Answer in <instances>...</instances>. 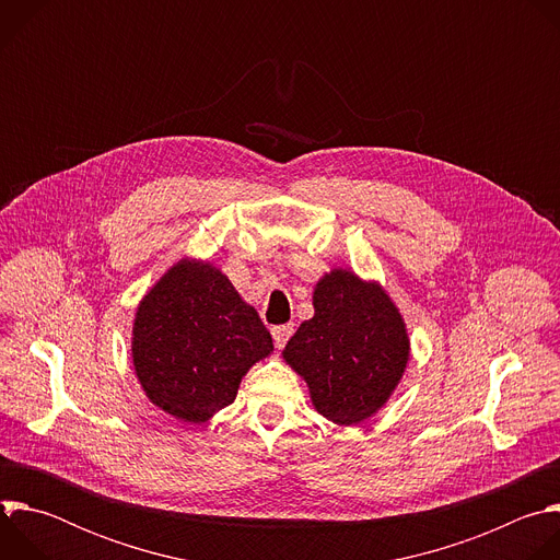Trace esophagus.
Listing matches in <instances>:
<instances>
[{
  "mask_svg": "<svg viewBox=\"0 0 560 560\" xmlns=\"http://www.w3.org/2000/svg\"><path fill=\"white\" fill-rule=\"evenodd\" d=\"M292 332H294L292 324H285V326H275V328H272V339H275V346H277V348H283V346L288 343V339L292 337Z\"/></svg>",
  "mask_w": 560,
  "mask_h": 560,
  "instance_id": "esophagus-1",
  "label": "esophagus"
}]
</instances>
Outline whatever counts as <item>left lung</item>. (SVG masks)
I'll list each match as a JSON object with an SVG mask.
<instances>
[{"instance_id":"8db88e82","label":"left lung","mask_w":560,"mask_h":560,"mask_svg":"<svg viewBox=\"0 0 560 560\" xmlns=\"http://www.w3.org/2000/svg\"><path fill=\"white\" fill-rule=\"evenodd\" d=\"M314 316L303 322L283 359L305 378L312 406L332 423L352 425L385 406L404 376L410 339L378 283L332 270L314 288Z\"/></svg>"}]
</instances>
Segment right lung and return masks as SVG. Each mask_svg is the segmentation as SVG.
I'll return each mask as SVG.
<instances>
[{
	"mask_svg": "<svg viewBox=\"0 0 560 560\" xmlns=\"http://www.w3.org/2000/svg\"><path fill=\"white\" fill-rule=\"evenodd\" d=\"M270 352L257 310L210 264L179 261L135 314L137 378L156 408L186 423L230 406L244 374Z\"/></svg>",
	"mask_w": 560,
	"mask_h": 560,
	"instance_id": "obj_1",
	"label": "right lung"
}]
</instances>
